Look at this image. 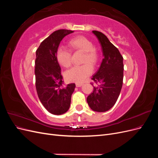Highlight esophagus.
I'll return each instance as SVG.
<instances>
[{"instance_id":"34e87169","label":"esophagus","mask_w":158,"mask_h":158,"mask_svg":"<svg viewBox=\"0 0 158 158\" xmlns=\"http://www.w3.org/2000/svg\"><path fill=\"white\" fill-rule=\"evenodd\" d=\"M82 85H84L83 83H76V86L77 87H81Z\"/></svg>"}]
</instances>
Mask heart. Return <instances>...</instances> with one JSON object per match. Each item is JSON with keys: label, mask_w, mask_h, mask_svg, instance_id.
I'll return each instance as SVG.
<instances>
[{"label": "heart", "mask_w": 158, "mask_h": 158, "mask_svg": "<svg viewBox=\"0 0 158 158\" xmlns=\"http://www.w3.org/2000/svg\"><path fill=\"white\" fill-rule=\"evenodd\" d=\"M69 45L73 51H83L82 63L84 64L76 65L70 69L66 72V77L71 82H82L93 73V68L90 65L94 66L98 63V52L94 48L93 41L82 35L71 39L69 41ZM56 59L60 65L69 68L72 64V52L64 47H59L56 51Z\"/></svg>", "instance_id": "1"}]
</instances>
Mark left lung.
Here are the masks:
<instances>
[{
    "mask_svg": "<svg viewBox=\"0 0 158 158\" xmlns=\"http://www.w3.org/2000/svg\"><path fill=\"white\" fill-rule=\"evenodd\" d=\"M92 32L101 44L104 57L99 70L92 78L98 86L95 87L91 83L94 91L88 96L87 102L94 111L105 112L115 104L120 94L123 82V57L106 35L95 30Z\"/></svg>",
    "mask_w": 158,
    "mask_h": 158,
    "instance_id": "left-lung-1",
    "label": "left lung"
}]
</instances>
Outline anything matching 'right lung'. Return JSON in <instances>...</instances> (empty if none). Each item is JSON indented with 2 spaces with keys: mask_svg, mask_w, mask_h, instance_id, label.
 <instances>
[{
  "mask_svg": "<svg viewBox=\"0 0 158 158\" xmlns=\"http://www.w3.org/2000/svg\"><path fill=\"white\" fill-rule=\"evenodd\" d=\"M73 31L59 30L43 41L36 51L35 88L40 102L49 113L61 114L68 111L76 85H64L56 51L63 37Z\"/></svg>",
  "mask_w": 158,
  "mask_h": 158,
  "instance_id": "obj_1",
  "label": "right lung"
}]
</instances>
